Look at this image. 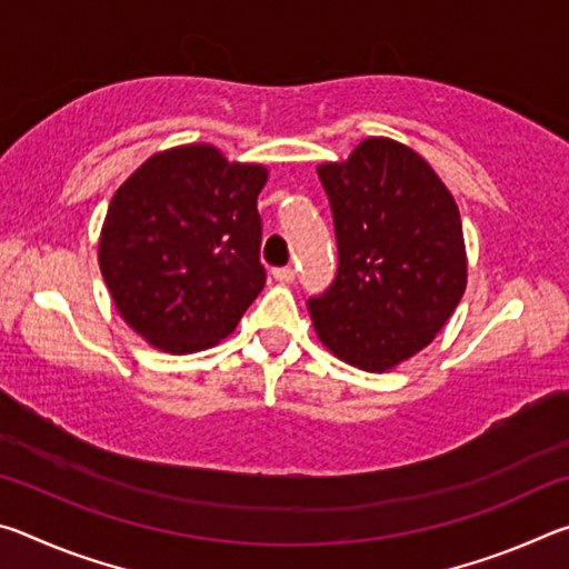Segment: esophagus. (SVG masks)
I'll return each instance as SVG.
<instances>
[{
  "label": "esophagus",
  "instance_id": "esophagus-1",
  "mask_svg": "<svg viewBox=\"0 0 569 569\" xmlns=\"http://www.w3.org/2000/svg\"><path fill=\"white\" fill-rule=\"evenodd\" d=\"M273 278L281 283H293L296 281V271L291 266H283V268H273Z\"/></svg>",
  "mask_w": 569,
  "mask_h": 569
}]
</instances>
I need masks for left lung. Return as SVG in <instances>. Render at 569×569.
<instances>
[{
  "label": "left lung",
  "instance_id": "left-lung-1",
  "mask_svg": "<svg viewBox=\"0 0 569 569\" xmlns=\"http://www.w3.org/2000/svg\"><path fill=\"white\" fill-rule=\"evenodd\" d=\"M339 271L308 298L321 343L363 371H389L435 341L467 288L459 208L427 160L389 138H366L323 162Z\"/></svg>",
  "mask_w": 569,
  "mask_h": 569
}]
</instances>
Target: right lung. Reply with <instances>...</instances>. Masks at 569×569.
Returning <instances> with one entry per match:
<instances>
[{
	"label": "right lung",
	"mask_w": 569,
	"mask_h": 569,
	"mask_svg": "<svg viewBox=\"0 0 569 569\" xmlns=\"http://www.w3.org/2000/svg\"><path fill=\"white\" fill-rule=\"evenodd\" d=\"M266 180L263 166L200 142L156 152L112 196L100 271L124 323L156 349H210L263 291Z\"/></svg>",
	"instance_id": "add662e5"
}]
</instances>
